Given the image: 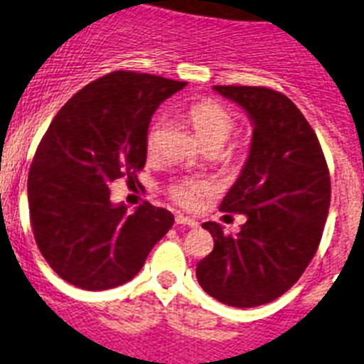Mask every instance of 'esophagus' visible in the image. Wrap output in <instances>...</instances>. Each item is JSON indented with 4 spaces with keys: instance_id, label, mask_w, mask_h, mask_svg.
Instances as JSON below:
<instances>
[{
    "instance_id": "esophagus-1",
    "label": "esophagus",
    "mask_w": 364,
    "mask_h": 364,
    "mask_svg": "<svg viewBox=\"0 0 364 364\" xmlns=\"http://www.w3.org/2000/svg\"><path fill=\"white\" fill-rule=\"evenodd\" d=\"M176 224L179 226H188V228H198V220L192 219V217H185V215H176Z\"/></svg>"
}]
</instances>
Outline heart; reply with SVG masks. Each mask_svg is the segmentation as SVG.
I'll use <instances>...</instances> for the list:
<instances>
[{
	"instance_id": "1",
	"label": "heart",
	"mask_w": 364,
	"mask_h": 364,
	"mask_svg": "<svg viewBox=\"0 0 364 364\" xmlns=\"http://www.w3.org/2000/svg\"><path fill=\"white\" fill-rule=\"evenodd\" d=\"M186 118L192 124L193 131L201 140L206 149H220L228 138L232 136L233 127H235V118L228 109H224L223 105L210 100L196 102L186 111ZM163 118L156 117L152 124L149 125L147 138H145V147L149 154H156L159 147V132H161ZM205 192V186L196 181H178L171 186V196L176 203L181 206L192 208L198 205L201 193Z\"/></svg>"
}]
</instances>
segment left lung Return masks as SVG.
Instances as JSON below:
<instances>
[{
	"instance_id": "1",
	"label": "left lung",
	"mask_w": 364,
	"mask_h": 364,
	"mask_svg": "<svg viewBox=\"0 0 364 364\" xmlns=\"http://www.w3.org/2000/svg\"><path fill=\"white\" fill-rule=\"evenodd\" d=\"M242 107L253 127L239 178L220 212L242 213L237 235L205 223L213 251L198 264L199 285L230 307H259L289 291L320 246L331 178L314 131L296 105L267 87L213 86Z\"/></svg>"
}]
</instances>
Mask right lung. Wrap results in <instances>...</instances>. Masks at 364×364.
Masks as SVG:
<instances>
[{
	"label": "right lung",
	"mask_w": 364,
	"mask_h": 364,
	"mask_svg": "<svg viewBox=\"0 0 364 364\" xmlns=\"http://www.w3.org/2000/svg\"><path fill=\"white\" fill-rule=\"evenodd\" d=\"M186 82L113 71L87 84L55 114L28 174L36 242L63 280L86 291L125 284L174 224L168 210L113 205L109 185L147 159L149 124L159 104Z\"/></svg>",
	"instance_id": "1"
}]
</instances>
